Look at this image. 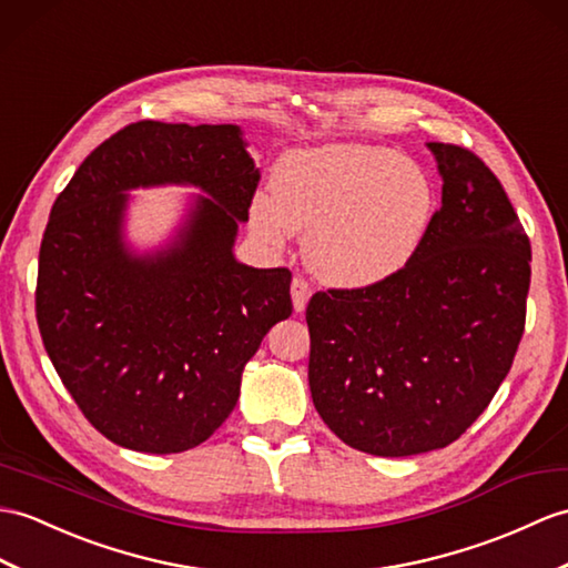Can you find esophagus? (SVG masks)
<instances>
[{
	"label": "esophagus",
	"mask_w": 568,
	"mask_h": 568,
	"mask_svg": "<svg viewBox=\"0 0 568 568\" xmlns=\"http://www.w3.org/2000/svg\"><path fill=\"white\" fill-rule=\"evenodd\" d=\"M290 293H293V307L295 312H302L307 307L310 302V295H312V287L305 278H300V275H295L293 278V285H290Z\"/></svg>",
	"instance_id": "esophagus-1"
}]
</instances>
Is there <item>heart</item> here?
Segmentation results:
<instances>
[{"label": "heart", "mask_w": 568, "mask_h": 568, "mask_svg": "<svg viewBox=\"0 0 568 568\" xmlns=\"http://www.w3.org/2000/svg\"><path fill=\"white\" fill-rule=\"evenodd\" d=\"M273 197L252 201L254 230L273 244L305 234V261L338 287L397 275L430 227L435 191L416 162L373 144H326L275 166Z\"/></svg>", "instance_id": "b5f03b06"}]
</instances>
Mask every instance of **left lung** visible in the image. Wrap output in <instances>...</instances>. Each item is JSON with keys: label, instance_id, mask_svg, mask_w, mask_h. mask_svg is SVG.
Returning <instances> with one entry per match:
<instances>
[{"label": "left lung", "instance_id": "left-lung-1", "mask_svg": "<svg viewBox=\"0 0 568 568\" xmlns=\"http://www.w3.org/2000/svg\"><path fill=\"white\" fill-rule=\"evenodd\" d=\"M443 205L416 256L373 287L314 293L310 389L341 440L377 457L455 443L494 399L525 332L530 240L494 171L428 142Z\"/></svg>", "mask_w": 568, "mask_h": 568}]
</instances>
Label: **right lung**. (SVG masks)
I'll use <instances>...</instances> for the list:
<instances>
[{
	"label": "right lung",
	"mask_w": 568,
	"mask_h": 568,
	"mask_svg": "<svg viewBox=\"0 0 568 568\" xmlns=\"http://www.w3.org/2000/svg\"><path fill=\"white\" fill-rule=\"evenodd\" d=\"M193 182L180 242L133 257L120 236L128 187ZM258 186L236 125L130 123L58 195L38 256L36 320L79 412L128 450L205 443L240 399L244 365L293 314L287 268L234 261Z\"/></svg>",
	"instance_id": "1"
}]
</instances>
